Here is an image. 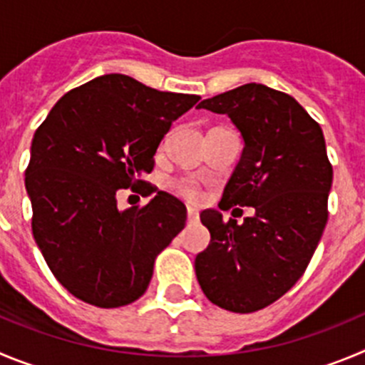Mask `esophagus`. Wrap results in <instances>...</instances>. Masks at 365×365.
I'll list each match as a JSON object with an SVG mask.
<instances>
[{
	"instance_id": "34e87169",
	"label": "esophagus",
	"mask_w": 365,
	"mask_h": 365,
	"mask_svg": "<svg viewBox=\"0 0 365 365\" xmlns=\"http://www.w3.org/2000/svg\"><path fill=\"white\" fill-rule=\"evenodd\" d=\"M187 222L189 223L198 222V211H196L195 207H187Z\"/></svg>"
}]
</instances>
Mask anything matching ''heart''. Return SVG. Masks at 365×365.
<instances>
[{"label":"heart","mask_w":365,"mask_h":365,"mask_svg":"<svg viewBox=\"0 0 365 365\" xmlns=\"http://www.w3.org/2000/svg\"><path fill=\"white\" fill-rule=\"evenodd\" d=\"M178 192L182 196H185L187 200H198L200 198V190L195 183L190 182H182L178 183Z\"/></svg>","instance_id":"obj_1"}]
</instances>
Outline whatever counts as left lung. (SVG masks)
I'll list each match as a JSON object with an SVG mask.
<instances>
[{
    "label": "left lung",
    "mask_w": 365,
    "mask_h": 365,
    "mask_svg": "<svg viewBox=\"0 0 365 365\" xmlns=\"http://www.w3.org/2000/svg\"><path fill=\"white\" fill-rule=\"evenodd\" d=\"M198 109L227 114L244 150L220 211L200 215L211 242L196 256V278L218 307L252 313L300 280L320 242L333 183L326 140L293 96L262 83L203 100ZM231 206H252L255 215L223 222L221 211Z\"/></svg>",
    "instance_id": "1"
}]
</instances>
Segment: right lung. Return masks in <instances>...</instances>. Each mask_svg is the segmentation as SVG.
Listing matches in <instances>:
<instances>
[{"label":"right lung","mask_w":365,"mask_h":365,"mask_svg":"<svg viewBox=\"0 0 365 365\" xmlns=\"http://www.w3.org/2000/svg\"><path fill=\"white\" fill-rule=\"evenodd\" d=\"M198 100L103 74L61 96L38 127L25 173L32 235L71 294L109 309L145 293L154 258L185 227L187 209L158 190L121 211L116 192L149 185L142 176L160 142Z\"/></svg>","instance_id":"add662e5"}]
</instances>
